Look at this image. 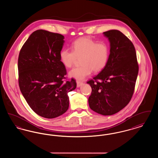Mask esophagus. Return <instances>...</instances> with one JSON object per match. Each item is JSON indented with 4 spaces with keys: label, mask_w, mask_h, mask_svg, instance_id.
<instances>
[{
    "label": "esophagus",
    "mask_w": 158,
    "mask_h": 158,
    "mask_svg": "<svg viewBox=\"0 0 158 158\" xmlns=\"http://www.w3.org/2000/svg\"><path fill=\"white\" fill-rule=\"evenodd\" d=\"M76 83H77V88L81 86L83 84L82 82H80V81H77Z\"/></svg>",
    "instance_id": "1"
}]
</instances>
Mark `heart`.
Here are the masks:
<instances>
[{"mask_svg": "<svg viewBox=\"0 0 158 158\" xmlns=\"http://www.w3.org/2000/svg\"><path fill=\"white\" fill-rule=\"evenodd\" d=\"M72 50L63 49L60 60L66 68H71L77 58H81L80 66L71 70L69 75L77 80H83L92 70L99 72L105 68L110 55V48L105 42H99L89 37L78 38L72 44Z\"/></svg>", "mask_w": 158, "mask_h": 158, "instance_id": "obj_1", "label": "heart"}]
</instances>
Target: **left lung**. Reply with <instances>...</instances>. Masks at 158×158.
Returning a JSON list of instances; mask_svg holds the SVG:
<instances>
[{"label": "left lung", "instance_id": "8db88e82", "mask_svg": "<svg viewBox=\"0 0 158 158\" xmlns=\"http://www.w3.org/2000/svg\"><path fill=\"white\" fill-rule=\"evenodd\" d=\"M110 44L108 62L101 72L88 81L92 92L90 109L103 115L119 112L133 96L139 72L136 53L131 41L120 31L103 32Z\"/></svg>", "mask_w": 158, "mask_h": 158}]
</instances>
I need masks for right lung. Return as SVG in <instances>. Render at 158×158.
Returning <instances> with one entry per match:
<instances>
[{
    "label": "right lung",
    "mask_w": 158,
    "mask_h": 158,
    "mask_svg": "<svg viewBox=\"0 0 158 158\" xmlns=\"http://www.w3.org/2000/svg\"><path fill=\"white\" fill-rule=\"evenodd\" d=\"M64 36L43 30L32 32L23 45L18 67L20 90L38 115L54 118L69 108L68 92L75 89L72 79L64 82L65 66L60 60Z\"/></svg>",
    "instance_id": "1"
}]
</instances>
